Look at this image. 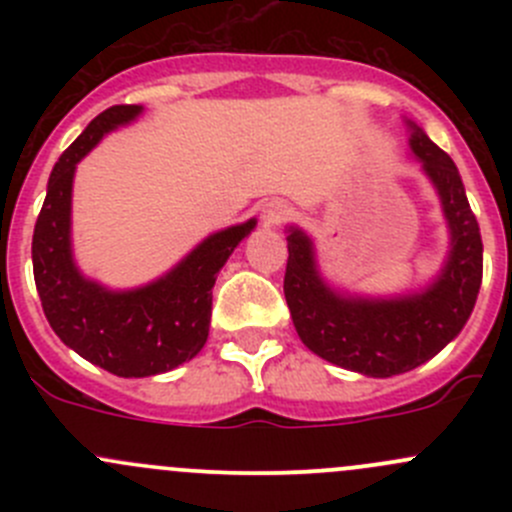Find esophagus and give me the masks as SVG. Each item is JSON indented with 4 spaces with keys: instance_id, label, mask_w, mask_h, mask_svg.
Listing matches in <instances>:
<instances>
[{
    "instance_id": "34e87169",
    "label": "esophagus",
    "mask_w": 512,
    "mask_h": 512,
    "mask_svg": "<svg viewBox=\"0 0 512 512\" xmlns=\"http://www.w3.org/2000/svg\"><path fill=\"white\" fill-rule=\"evenodd\" d=\"M292 215V208L285 203V200H270V203L262 208V223L265 225H280L289 220Z\"/></svg>"
}]
</instances>
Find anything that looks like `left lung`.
Returning a JSON list of instances; mask_svg holds the SVG:
<instances>
[{
	"label": "left lung",
	"mask_w": 512,
	"mask_h": 512,
	"mask_svg": "<svg viewBox=\"0 0 512 512\" xmlns=\"http://www.w3.org/2000/svg\"><path fill=\"white\" fill-rule=\"evenodd\" d=\"M409 148L436 188L451 250L436 280L418 292L364 297L329 285L312 237L287 227L285 297L294 329L309 352L356 374L389 379L433 359L461 334L483 280L480 227L461 173L421 126L406 118Z\"/></svg>",
	"instance_id": "obj_1"
}]
</instances>
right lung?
Returning <instances> with one entry per match:
<instances>
[{"mask_svg": "<svg viewBox=\"0 0 512 512\" xmlns=\"http://www.w3.org/2000/svg\"><path fill=\"white\" fill-rule=\"evenodd\" d=\"M143 106H111L61 153L34 225L32 262L41 307L56 337L91 364L123 376L165 374L208 342L213 287L257 220L213 232L173 270L133 289H108L79 270L71 250V193L76 165L106 133L128 126Z\"/></svg>", "mask_w": 512, "mask_h": 512, "instance_id": "add662e5", "label": "right lung"}]
</instances>
